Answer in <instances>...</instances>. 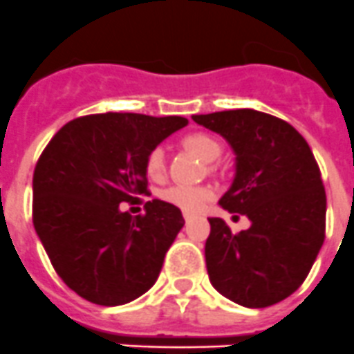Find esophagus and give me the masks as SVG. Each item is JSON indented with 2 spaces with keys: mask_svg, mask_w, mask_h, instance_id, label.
Returning <instances> with one entry per match:
<instances>
[{
  "mask_svg": "<svg viewBox=\"0 0 354 354\" xmlns=\"http://www.w3.org/2000/svg\"><path fill=\"white\" fill-rule=\"evenodd\" d=\"M184 220H186V223H189V221H192V216L184 214Z\"/></svg>",
  "mask_w": 354,
  "mask_h": 354,
  "instance_id": "1",
  "label": "esophagus"
}]
</instances>
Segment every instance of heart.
I'll return each instance as SVG.
<instances>
[{
  "label": "heart",
  "mask_w": 354,
  "mask_h": 354,
  "mask_svg": "<svg viewBox=\"0 0 354 354\" xmlns=\"http://www.w3.org/2000/svg\"><path fill=\"white\" fill-rule=\"evenodd\" d=\"M183 145L205 162L216 161L221 156L220 142L207 133L187 134V136H184ZM162 171H165V152H162V149L150 150L145 158V174L150 179H159ZM212 196H214V193L209 187L171 186L167 192H162L161 198L168 204L179 207L180 211L187 212V214H196L205 207L207 202H211Z\"/></svg>",
  "instance_id": "heart-1"
}]
</instances>
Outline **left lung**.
I'll return each instance as SVG.
<instances>
[{
    "label": "left lung",
    "instance_id": "obj_1",
    "mask_svg": "<svg viewBox=\"0 0 354 354\" xmlns=\"http://www.w3.org/2000/svg\"><path fill=\"white\" fill-rule=\"evenodd\" d=\"M193 120L232 147L236 177L220 205L252 221L234 234L221 218H209V280L248 308L282 301L305 282L324 243L326 193L310 147L286 120L255 109L193 115Z\"/></svg>",
    "mask_w": 354,
    "mask_h": 354
}]
</instances>
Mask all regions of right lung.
Masks as SVG:
<instances>
[{"mask_svg": "<svg viewBox=\"0 0 354 354\" xmlns=\"http://www.w3.org/2000/svg\"><path fill=\"white\" fill-rule=\"evenodd\" d=\"M184 117L99 113L65 124L33 171V227L58 277L86 301L117 306L154 286L184 218L147 202L131 216L122 202L147 195L145 158Z\"/></svg>", "mask_w": 354, "mask_h": 354, "instance_id": "right-lung-1", "label": "right lung"}]
</instances>
